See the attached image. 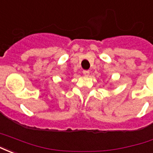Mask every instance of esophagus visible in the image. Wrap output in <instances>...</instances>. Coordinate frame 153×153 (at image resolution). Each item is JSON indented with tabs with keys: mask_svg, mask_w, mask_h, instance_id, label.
<instances>
[{
	"mask_svg": "<svg viewBox=\"0 0 153 153\" xmlns=\"http://www.w3.org/2000/svg\"><path fill=\"white\" fill-rule=\"evenodd\" d=\"M89 73L90 72L88 70H83V74L84 76H88V75H89Z\"/></svg>",
	"mask_w": 153,
	"mask_h": 153,
	"instance_id": "1",
	"label": "esophagus"
}]
</instances>
